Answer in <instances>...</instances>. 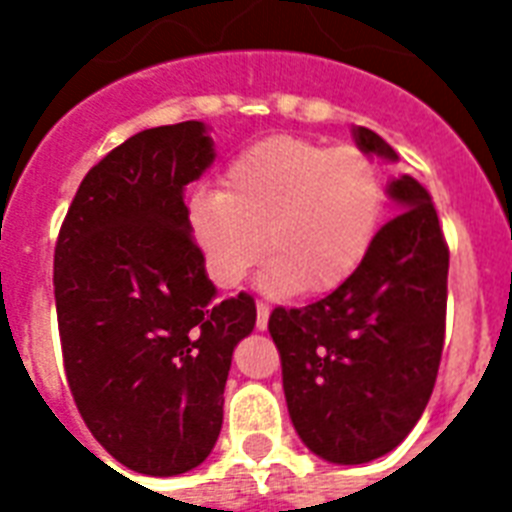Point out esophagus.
Masks as SVG:
<instances>
[{
  "label": "esophagus",
  "mask_w": 512,
  "mask_h": 512,
  "mask_svg": "<svg viewBox=\"0 0 512 512\" xmlns=\"http://www.w3.org/2000/svg\"><path fill=\"white\" fill-rule=\"evenodd\" d=\"M268 316H271V308L265 303H257V329H260V332L268 329Z\"/></svg>",
  "instance_id": "esophagus-1"
}]
</instances>
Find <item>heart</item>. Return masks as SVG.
<instances>
[{"mask_svg": "<svg viewBox=\"0 0 512 512\" xmlns=\"http://www.w3.org/2000/svg\"><path fill=\"white\" fill-rule=\"evenodd\" d=\"M385 212V180L353 146L273 135L244 148L223 175V191H199L188 228L215 284L239 287L265 255L268 295H313L342 287L369 255Z\"/></svg>", "mask_w": 512, "mask_h": 512, "instance_id": "heart-1", "label": "heart"}]
</instances>
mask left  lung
Returning a JSON list of instances; mask_svg holds the SVG:
<instances>
[{"label": "left lung", "instance_id": "left-lung-1", "mask_svg": "<svg viewBox=\"0 0 512 512\" xmlns=\"http://www.w3.org/2000/svg\"><path fill=\"white\" fill-rule=\"evenodd\" d=\"M353 140L398 162L377 132L353 127ZM385 191L401 215L377 231L361 268L319 303L276 308L268 321L297 436L335 465L372 462L409 436L444 350L449 249L436 207L412 175Z\"/></svg>", "mask_w": 512, "mask_h": 512}]
</instances>
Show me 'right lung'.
<instances>
[{
  "label": "right lung",
  "mask_w": 512,
  "mask_h": 512,
  "mask_svg": "<svg viewBox=\"0 0 512 512\" xmlns=\"http://www.w3.org/2000/svg\"><path fill=\"white\" fill-rule=\"evenodd\" d=\"M204 122L143 130L79 185L55 247L68 388L98 444L143 476L207 460L233 348L255 300H217L188 228L185 185L215 162Z\"/></svg>",
  "instance_id": "1"
}]
</instances>
